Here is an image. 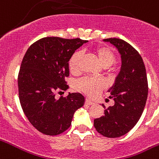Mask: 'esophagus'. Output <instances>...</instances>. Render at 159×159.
Returning <instances> with one entry per match:
<instances>
[{"instance_id": "esophagus-1", "label": "esophagus", "mask_w": 159, "mask_h": 159, "mask_svg": "<svg viewBox=\"0 0 159 159\" xmlns=\"http://www.w3.org/2000/svg\"><path fill=\"white\" fill-rule=\"evenodd\" d=\"M84 104L89 105V106H91V105H93L94 102H93L90 101V100H89V99H85V102H84Z\"/></svg>"}]
</instances>
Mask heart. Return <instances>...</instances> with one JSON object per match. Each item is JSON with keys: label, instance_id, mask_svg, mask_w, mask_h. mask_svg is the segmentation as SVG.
Listing matches in <instances>:
<instances>
[{"label": "heart", "instance_id": "obj_1", "mask_svg": "<svg viewBox=\"0 0 159 159\" xmlns=\"http://www.w3.org/2000/svg\"><path fill=\"white\" fill-rule=\"evenodd\" d=\"M94 53L98 57L103 67L109 70H112L113 69L112 64L116 60V54L111 47L107 46H100L94 50ZM81 59V53L80 51L75 52L69 59V70L73 75H78L80 72ZM105 87L106 82L101 78H84L78 81L76 83L77 89L89 97L97 95Z\"/></svg>", "mask_w": 159, "mask_h": 159}]
</instances>
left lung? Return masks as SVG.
I'll return each mask as SVG.
<instances>
[{
	"label": "left lung",
	"mask_w": 159,
	"mask_h": 159,
	"mask_svg": "<svg viewBox=\"0 0 159 159\" xmlns=\"http://www.w3.org/2000/svg\"><path fill=\"white\" fill-rule=\"evenodd\" d=\"M118 49L122 65L109 90L115 103L105 109L104 115L94 120V127L106 138H119L128 133L138 122L148 92L146 69L142 57L130 44L116 38L104 39Z\"/></svg>",
	"instance_id": "left-lung-1"
}]
</instances>
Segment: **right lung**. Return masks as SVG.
Listing matches in <instances>:
<instances>
[{"label":"right lung","mask_w":159,"mask_h":159,"mask_svg":"<svg viewBox=\"0 0 159 159\" xmlns=\"http://www.w3.org/2000/svg\"><path fill=\"white\" fill-rule=\"evenodd\" d=\"M87 42L45 37L32 43L23 57L18 76L20 103L31 124L43 134L54 136L67 130L75 112L84 105L81 94L56 99L55 92L68 89V61Z\"/></svg>","instance_id":"obj_1"}]
</instances>
